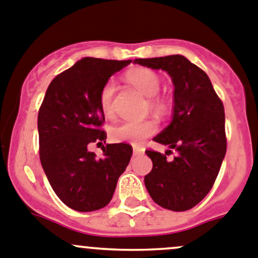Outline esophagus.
<instances>
[{"label":"esophagus","instance_id":"34e87169","mask_svg":"<svg viewBox=\"0 0 258 258\" xmlns=\"http://www.w3.org/2000/svg\"><path fill=\"white\" fill-rule=\"evenodd\" d=\"M145 150L142 147H139V146H134V155L135 156H140V155H144Z\"/></svg>","mask_w":258,"mask_h":258}]
</instances>
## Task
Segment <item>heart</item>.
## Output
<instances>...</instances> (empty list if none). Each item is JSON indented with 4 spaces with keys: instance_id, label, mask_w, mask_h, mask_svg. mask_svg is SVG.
Segmentation results:
<instances>
[{
    "instance_id": "obj_1",
    "label": "heart",
    "mask_w": 258,
    "mask_h": 258,
    "mask_svg": "<svg viewBox=\"0 0 258 258\" xmlns=\"http://www.w3.org/2000/svg\"><path fill=\"white\" fill-rule=\"evenodd\" d=\"M126 79L145 97L150 98L148 106L151 110L157 113H165L167 111V102L163 98L155 97L161 88V80L156 72L140 67V69L131 70L126 75ZM114 91H116V85L113 81H108L101 90L100 107L105 114L112 112ZM156 131H157V124L151 119L142 122H122L111 127L110 139L113 142H128V144L139 145L145 139L152 136Z\"/></svg>"
}]
</instances>
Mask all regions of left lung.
Returning a JSON list of instances; mask_svg holds the SVG:
<instances>
[{
    "mask_svg": "<svg viewBox=\"0 0 258 258\" xmlns=\"http://www.w3.org/2000/svg\"><path fill=\"white\" fill-rule=\"evenodd\" d=\"M134 63L166 71L175 87L172 119L153 141L168 146L177 156L167 161L162 153L146 151L153 167L145 176V186L163 209L187 211L211 191L225 158L223 103L206 72L184 56L136 58Z\"/></svg>",
    "mask_w": 258,
    "mask_h": 258,
    "instance_id": "left-lung-1",
    "label": "left lung"
}]
</instances>
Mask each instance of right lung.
Returning a JSON list of instances; mask_svg holds the SVG:
<instances>
[{"instance_id": "add662e5", "label": "right lung", "mask_w": 258, "mask_h": 258, "mask_svg": "<svg viewBox=\"0 0 258 258\" xmlns=\"http://www.w3.org/2000/svg\"><path fill=\"white\" fill-rule=\"evenodd\" d=\"M130 63L131 59H80L52 80L38 111L41 165L54 194L75 211L107 206L131 160L127 144L103 146L101 158L88 151L91 144H106L101 90Z\"/></svg>"}]
</instances>
